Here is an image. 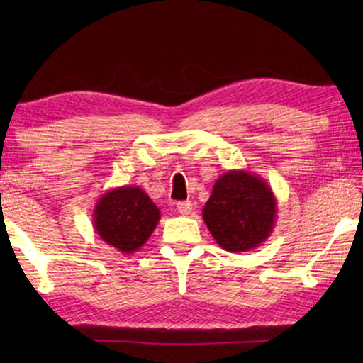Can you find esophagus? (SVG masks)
<instances>
[{
	"instance_id": "34e87169",
	"label": "esophagus",
	"mask_w": 363,
	"mask_h": 363,
	"mask_svg": "<svg viewBox=\"0 0 363 363\" xmlns=\"http://www.w3.org/2000/svg\"><path fill=\"white\" fill-rule=\"evenodd\" d=\"M192 201H179V203H176L177 211H179L182 216H189L190 213H192Z\"/></svg>"
}]
</instances>
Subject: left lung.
I'll return each instance as SVG.
<instances>
[{
    "label": "left lung",
    "mask_w": 363,
    "mask_h": 363,
    "mask_svg": "<svg viewBox=\"0 0 363 363\" xmlns=\"http://www.w3.org/2000/svg\"><path fill=\"white\" fill-rule=\"evenodd\" d=\"M201 214L220 248L243 253L270 237L277 220V199L261 176L232 169L214 182Z\"/></svg>",
    "instance_id": "8db88e82"
}]
</instances>
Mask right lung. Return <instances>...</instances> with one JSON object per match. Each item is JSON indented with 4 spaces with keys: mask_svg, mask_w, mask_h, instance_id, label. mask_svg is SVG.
<instances>
[{
    "mask_svg": "<svg viewBox=\"0 0 363 363\" xmlns=\"http://www.w3.org/2000/svg\"><path fill=\"white\" fill-rule=\"evenodd\" d=\"M160 220V210L139 186L107 190L97 200L93 225L101 240L131 255L144 247Z\"/></svg>",
    "mask_w": 363,
    "mask_h": 363,
    "instance_id": "add662e5",
    "label": "right lung"
}]
</instances>
